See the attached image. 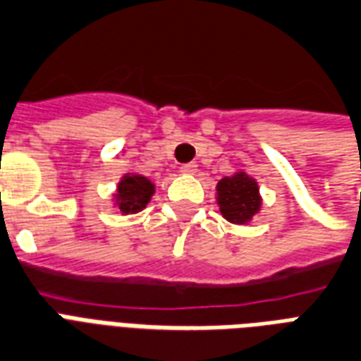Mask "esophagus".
Returning <instances> with one entry per match:
<instances>
[{
  "mask_svg": "<svg viewBox=\"0 0 361 361\" xmlns=\"http://www.w3.org/2000/svg\"><path fill=\"white\" fill-rule=\"evenodd\" d=\"M197 171V165L196 164H184L180 165V173L183 175H196Z\"/></svg>",
  "mask_w": 361,
  "mask_h": 361,
  "instance_id": "obj_1",
  "label": "esophagus"
}]
</instances>
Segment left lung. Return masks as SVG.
<instances>
[{
    "instance_id": "1",
    "label": "left lung",
    "mask_w": 361,
    "mask_h": 361,
    "mask_svg": "<svg viewBox=\"0 0 361 361\" xmlns=\"http://www.w3.org/2000/svg\"><path fill=\"white\" fill-rule=\"evenodd\" d=\"M216 203L226 221L247 224L261 211L259 184L247 173L238 171L232 177H224L216 183Z\"/></svg>"
}]
</instances>
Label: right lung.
<instances>
[{
	"label": "right lung",
	"instance_id": "obj_1",
	"mask_svg": "<svg viewBox=\"0 0 361 361\" xmlns=\"http://www.w3.org/2000/svg\"><path fill=\"white\" fill-rule=\"evenodd\" d=\"M154 192L156 186L150 178L137 173H126L118 183V192L114 194V205L121 211V215H133L145 209Z\"/></svg>",
	"mask_w": 361,
	"mask_h": 361
}]
</instances>
